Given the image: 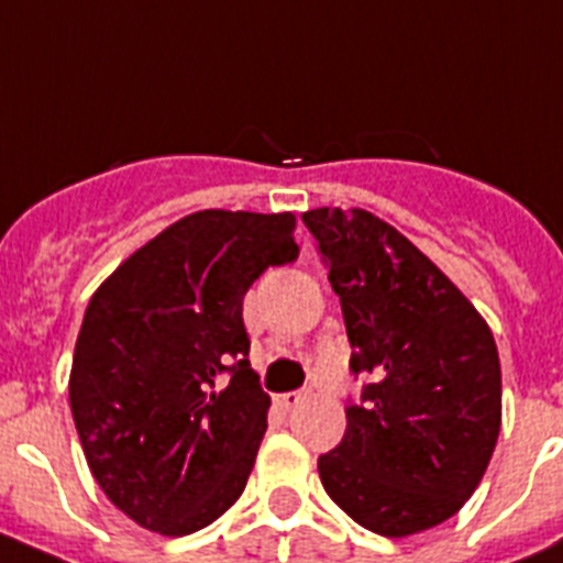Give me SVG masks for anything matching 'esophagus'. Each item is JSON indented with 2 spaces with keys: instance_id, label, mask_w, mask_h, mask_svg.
<instances>
[{
  "instance_id": "1",
  "label": "esophagus",
  "mask_w": 563,
  "mask_h": 563,
  "mask_svg": "<svg viewBox=\"0 0 563 563\" xmlns=\"http://www.w3.org/2000/svg\"><path fill=\"white\" fill-rule=\"evenodd\" d=\"M303 399H307V390H290V394H278L276 405L282 407V410H292V407L301 405Z\"/></svg>"
}]
</instances>
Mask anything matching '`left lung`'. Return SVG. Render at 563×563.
I'll list each match as a JSON object with an SVG mask.
<instances>
[{
  "mask_svg": "<svg viewBox=\"0 0 563 563\" xmlns=\"http://www.w3.org/2000/svg\"><path fill=\"white\" fill-rule=\"evenodd\" d=\"M352 371H368L345 435L318 457L329 497L388 539L446 522L481 486L503 424L494 334L419 247L365 209H312Z\"/></svg>",
  "mask_w": 563,
  "mask_h": 563,
  "instance_id": "1",
  "label": "left lung"
}]
</instances>
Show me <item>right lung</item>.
I'll return each mask as SVG.
<instances>
[{"instance_id": "1", "label": "right lung", "mask_w": 563, "mask_h": 563, "mask_svg": "<svg viewBox=\"0 0 563 563\" xmlns=\"http://www.w3.org/2000/svg\"><path fill=\"white\" fill-rule=\"evenodd\" d=\"M292 231L290 211H195L133 251L86 307L71 419L106 497L153 533H195L245 492L271 396L247 363L242 298L296 260Z\"/></svg>"}]
</instances>
